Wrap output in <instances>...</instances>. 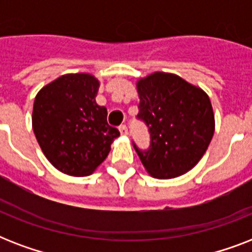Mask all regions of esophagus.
Wrapping results in <instances>:
<instances>
[{"label": "esophagus", "mask_w": 252, "mask_h": 252, "mask_svg": "<svg viewBox=\"0 0 252 252\" xmlns=\"http://www.w3.org/2000/svg\"><path fill=\"white\" fill-rule=\"evenodd\" d=\"M119 130H120V133L124 134V136L128 134V126H126V124H122V126H119Z\"/></svg>", "instance_id": "1"}]
</instances>
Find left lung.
I'll return each mask as SVG.
<instances>
[{"label": "left lung", "mask_w": 252, "mask_h": 252, "mask_svg": "<svg viewBox=\"0 0 252 252\" xmlns=\"http://www.w3.org/2000/svg\"><path fill=\"white\" fill-rule=\"evenodd\" d=\"M136 118L150 134L148 149L133 141L144 167L158 179L189 171L207 152L215 133L211 100L201 89L175 74L157 72L137 82Z\"/></svg>", "instance_id": "obj_1"}]
</instances>
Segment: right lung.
<instances>
[{"instance_id":"right-lung-1","label":"right lung","mask_w":252,"mask_h":252,"mask_svg":"<svg viewBox=\"0 0 252 252\" xmlns=\"http://www.w3.org/2000/svg\"><path fill=\"white\" fill-rule=\"evenodd\" d=\"M98 89L91 74H65L43 87L33 102L37 142L47 159L68 175H90L120 136L107 123L106 107L95 102Z\"/></svg>"}]
</instances>
